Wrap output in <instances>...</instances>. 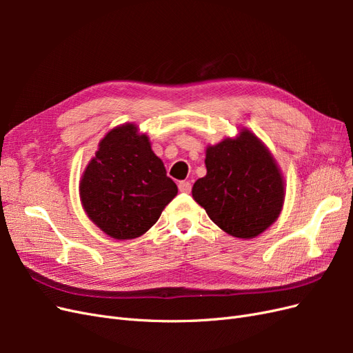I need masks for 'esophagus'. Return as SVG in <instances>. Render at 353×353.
Wrapping results in <instances>:
<instances>
[{
  "label": "esophagus",
  "mask_w": 353,
  "mask_h": 353,
  "mask_svg": "<svg viewBox=\"0 0 353 353\" xmlns=\"http://www.w3.org/2000/svg\"><path fill=\"white\" fill-rule=\"evenodd\" d=\"M178 188H179L181 193H190V191H191V183H190V181H179Z\"/></svg>",
  "instance_id": "obj_1"
}]
</instances>
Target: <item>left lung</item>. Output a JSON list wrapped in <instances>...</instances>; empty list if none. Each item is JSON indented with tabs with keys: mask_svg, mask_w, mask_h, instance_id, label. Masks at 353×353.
<instances>
[{
	"mask_svg": "<svg viewBox=\"0 0 353 353\" xmlns=\"http://www.w3.org/2000/svg\"><path fill=\"white\" fill-rule=\"evenodd\" d=\"M206 176L193 185V197L209 218L232 237L253 239L279 218L284 181L261 140L243 130L236 140L206 150Z\"/></svg>",
	"mask_w": 353,
	"mask_h": 353,
	"instance_id": "8db88e82",
	"label": "left lung"
}]
</instances>
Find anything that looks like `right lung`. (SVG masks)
Masks as SVG:
<instances>
[{"instance_id": "obj_1", "label": "right lung", "mask_w": 353, "mask_h": 353, "mask_svg": "<svg viewBox=\"0 0 353 353\" xmlns=\"http://www.w3.org/2000/svg\"><path fill=\"white\" fill-rule=\"evenodd\" d=\"M82 206L90 219L116 240L150 230L178 188L137 126H117L99 144L81 179Z\"/></svg>"}]
</instances>
